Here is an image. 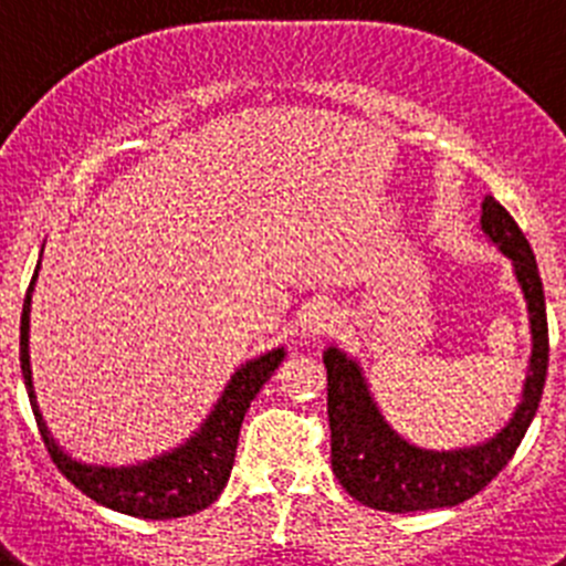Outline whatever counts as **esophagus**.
<instances>
[{"label": "esophagus", "mask_w": 566, "mask_h": 566, "mask_svg": "<svg viewBox=\"0 0 566 566\" xmlns=\"http://www.w3.org/2000/svg\"><path fill=\"white\" fill-rule=\"evenodd\" d=\"M334 326V312L323 303H314V306H306L303 317H300V332L306 337H317V334L328 332Z\"/></svg>", "instance_id": "1"}]
</instances>
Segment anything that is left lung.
<instances>
[{"mask_svg": "<svg viewBox=\"0 0 566 566\" xmlns=\"http://www.w3.org/2000/svg\"><path fill=\"white\" fill-rule=\"evenodd\" d=\"M482 232L499 252L507 254L527 300L533 354H530L522 402L513 419L488 442L457 448V451H428L402 439L385 422L357 359L334 345L326 348L323 363L328 371L332 468L339 484L348 490V496L363 502L365 507L413 513V510L453 507L468 502L479 490L488 488L499 476V470L513 459L536 417L549 359L547 308H544L536 254L507 209L490 195L482 203Z\"/></svg>", "mask_w": 566, "mask_h": 566, "instance_id": "8db88e82", "label": "left lung"}]
</instances>
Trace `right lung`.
I'll return each mask as SVG.
<instances>
[{"instance_id": "1", "label": "right lung", "mask_w": 566, "mask_h": 566, "mask_svg": "<svg viewBox=\"0 0 566 566\" xmlns=\"http://www.w3.org/2000/svg\"><path fill=\"white\" fill-rule=\"evenodd\" d=\"M39 277V266L30 280L28 294L22 306V326H19V359H22V377L28 388L30 408L36 417L39 433L44 439L50 459L56 462L67 482L76 484L84 496L104 504L109 510L127 513L135 518H181L192 516L198 510L209 507L227 488L229 473H232L234 451H238L240 424L247 417L249 405L258 397V391L272 377L274 368L283 363L286 352L272 348L260 354L258 359H249L240 365L229 385L223 388L214 411L203 419V424L181 448L161 453L149 462L127 464V468H107V464H87L64 453L50 437L48 424L39 413L36 394H33V379H30V294Z\"/></svg>"}]
</instances>
